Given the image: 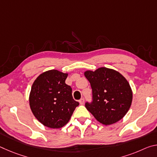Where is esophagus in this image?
Listing matches in <instances>:
<instances>
[{
    "mask_svg": "<svg viewBox=\"0 0 157 157\" xmlns=\"http://www.w3.org/2000/svg\"><path fill=\"white\" fill-rule=\"evenodd\" d=\"M79 104H80V105H83L84 103V98H81V99L79 100Z\"/></svg>",
    "mask_w": 157,
    "mask_h": 157,
    "instance_id": "34e87169",
    "label": "esophagus"
}]
</instances>
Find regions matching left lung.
I'll return each instance as SVG.
<instances>
[{
  "label": "left lung",
  "instance_id": "obj_1",
  "mask_svg": "<svg viewBox=\"0 0 157 157\" xmlns=\"http://www.w3.org/2000/svg\"><path fill=\"white\" fill-rule=\"evenodd\" d=\"M84 76L91 84L93 101L85 107L96 120L105 125L121 120L132 102V91L123 75L113 69L101 67L86 71Z\"/></svg>",
  "mask_w": 157,
  "mask_h": 157
}]
</instances>
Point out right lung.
<instances>
[{
  "label": "right lung",
  "mask_w": 157,
  "mask_h": 157,
  "mask_svg": "<svg viewBox=\"0 0 157 157\" xmlns=\"http://www.w3.org/2000/svg\"><path fill=\"white\" fill-rule=\"evenodd\" d=\"M68 73L50 70L37 77L32 86L29 102L32 112L44 126L61 128L68 123L79 102L65 83Z\"/></svg>",
  "instance_id": "1"
}]
</instances>
